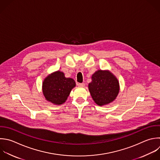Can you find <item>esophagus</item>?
Segmentation results:
<instances>
[{"mask_svg": "<svg viewBox=\"0 0 160 160\" xmlns=\"http://www.w3.org/2000/svg\"><path fill=\"white\" fill-rule=\"evenodd\" d=\"M78 86H79V87H84L85 84H84V82H82V83H78Z\"/></svg>", "mask_w": 160, "mask_h": 160, "instance_id": "obj_1", "label": "esophagus"}]
</instances>
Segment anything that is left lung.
I'll return each instance as SVG.
<instances>
[{
  "instance_id": "1",
  "label": "left lung",
  "mask_w": 160,
  "mask_h": 160,
  "mask_svg": "<svg viewBox=\"0 0 160 160\" xmlns=\"http://www.w3.org/2000/svg\"><path fill=\"white\" fill-rule=\"evenodd\" d=\"M88 84L91 96L99 106L114 101L119 92V83L117 78L109 70H98L91 76Z\"/></svg>"
}]
</instances>
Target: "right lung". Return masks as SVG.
Returning a JSON list of instances; mask_svg holds the SVG:
<instances>
[{
  "label": "right lung",
  "mask_w": 160,
  "mask_h": 160,
  "mask_svg": "<svg viewBox=\"0 0 160 160\" xmlns=\"http://www.w3.org/2000/svg\"><path fill=\"white\" fill-rule=\"evenodd\" d=\"M75 86L73 79L66 78L63 72L56 71L44 78L42 91L46 101L55 105H61L66 101Z\"/></svg>",
  "instance_id": "right-lung-1"
}]
</instances>
